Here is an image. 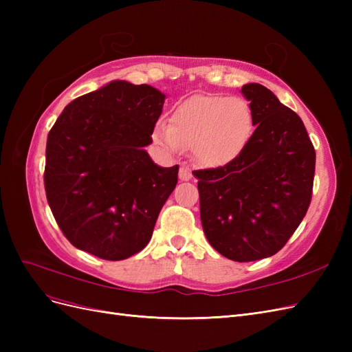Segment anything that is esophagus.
Wrapping results in <instances>:
<instances>
[{
    "label": "esophagus",
    "mask_w": 352,
    "mask_h": 352,
    "mask_svg": "<svg viewBox=\"0 0 352 352\" xmlns=\"http://www.w3.org/2000/svg\"><path fill=\"white\" fill-rule=\"evenodd\" d=\"M179 179L180 180H190L192 179V172H190V170L188 168V167H180V170H179Z\"/></svg>",
    "instance_id": "esophagus-1"
}]
</instances>
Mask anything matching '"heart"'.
I'll use <instances>...</instances> for the list:
<instances>
[{"instance_id":"1","label":"heart","mask_w":352,"mask_h":352,"mask_svg":"<svg viewBox=\"0 0 352 352\" xmlns=\"http://www.w3.org/2000/svg\"><path fill=\"white\" fill-rule=\"evenodd\" d=\"M252 111L241 97L195 95L179 102L170 124L154 127V141L168 153L190 146L194 162L207 168L225 167L243 153L252 135Z\"/></svg>"}]
</instances>
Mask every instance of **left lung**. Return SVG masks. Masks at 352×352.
<instances>
[{
	"mask_svg": "<svg viewBox=\"0 0 352 352\" xmlns=\"http://www.w3.org/2000/svg\"><path fill=\"white\" fill-rule=\"evenodd\" d=\"M255 131L235 162L198 170L199 214L210 245L233 261L280 251L310 207L316 151L295 111L260 83L243 85Z\"/></svg>",
	"mask_w": 352,
	"mask_h": 352,
	"instance_id": "8db88e82",
	"label": "left lung"
}]
</instances>
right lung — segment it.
Segmentation results:
<instances>
[{"label":"right lung","instance_id":"right-lung-1","mask_svg":"<svg viewBox=\"0 0 352 352\" xmlns=\"http://www.w3.org/2000/svg\"><path fill=\"white\" fill-rule=\"evenodd\" d=\"M164 98L150 85L113 80L73 100L51 127L45 192L73 247L119 261L150 242L179 172L144 150Z\"/></svg>","mask_w":352,"mask_h":352}]
</instances>
